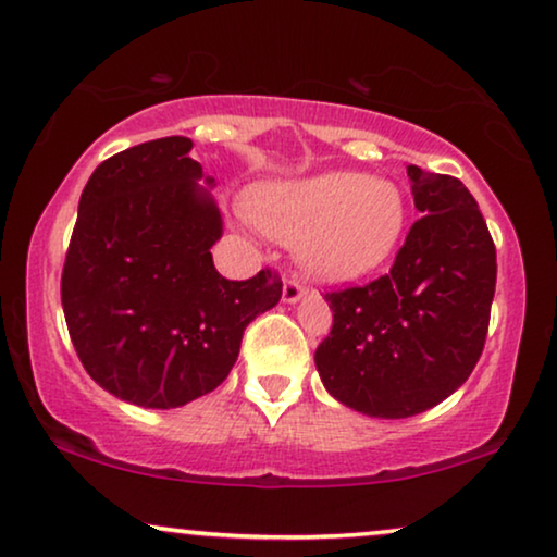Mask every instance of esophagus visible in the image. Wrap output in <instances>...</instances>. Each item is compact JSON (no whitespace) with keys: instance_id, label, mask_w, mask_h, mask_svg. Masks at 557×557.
<instances>
[{"instance_id":"34e87169","label":"esophagus","mask_w":557,"mask_h":557,"mask_svg":"<svg viewBox=\"0 0 557 557\" xmlns=\"http://www.w3.org/2000/svg\"><path fill=\"white\" fill-rule=\"evenodd\" d=\"M305 293V285L300 282L297 275H287L285 277V285H282V297H285V302H297Z\"/></svg>"}]
</instances>
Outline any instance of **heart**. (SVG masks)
I'll use <instances>...</instances> for the list:
<instances>
[{"instance_id": "1", "label": "heart", "mask_w": 557, "mask_h": 557, "mask_svg": "<svg viewBox=\"0 0 557 557\" xmlns=\"http://www.w3.org/2000/svg\"><path fill=\"white\" fill-rule=\"evenodd\" d=\"M247 216L262 232L297 245L302 268L323 280L358 277L394 252L406 224V199L388 178L327 171L297 182L262 184Z\"/></svg>"}]
</instances>
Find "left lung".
I'll list each match as a JSON object with an SVG mask.
<instances>
[{
    "label": "left lung",
    "mask_w": 557,
    "mask_h": 557,
    "mask_svg": "<svg viewBox=\"0 0 557 557\" xmlns=\"http://www.w3.org/2000/svg\"><path fill=\"white\" fill-rule=\"evenodd\" d=\"M411 224L386 275L325 293L333 327L315 350L325 388L368 417L406 419L451 396L490 327L497 252L459 178L409 166Z\"/></svg>",
    "instance_id": "8db88e82"
}]
</instances>
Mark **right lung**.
I'll return each instance as SVG.
<instances>
[{"instance_id":"obj_1","label":"right lung","mask_w":557,"mask_h":557,"mask_svg":"<svg viewBox=\"0 0 557 557\" xmlns=\"http://www.w3.org/2000/svg\"><path fill=\"white\" fill-rule=\"evenodd\" d=\"M189 151L191 138L169 136L100 163L81 194L60 280L85 371L144 409L214 391L245 327L282 295L270 268L242 282L216 272L209 249L222 216L197 186L201 163Z\"/></svg>"}]
</instances>
